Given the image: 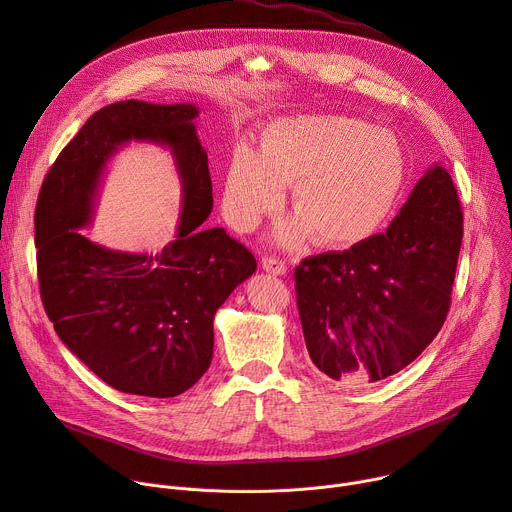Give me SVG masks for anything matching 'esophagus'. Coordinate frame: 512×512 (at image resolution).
I'll return each mask as SVG.
<instances>
[{
	"label": "esophagus",
	"instance_id": "esophagus-1",
	"mask_svg": "<svg viewBox=\"0 0 512 512\" xmlns=\"http://www.w3.org/2000/svg\"><path fill=\"white\" fill-rule=\"evenodd\" d=\"M261 267L267 273H273V275H285L287 273V265L281 259H275V257H263Z\"/></svg>",
	"mask_w": 512,
	"mask_h": 512
}]
</instances>
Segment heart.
<instances>
[{"label":"heart","mask_w":512,"mask_h":512,"mask_svg":"<svg viewBox=\"0 0 512 512\" xmlns=\"http://www.w3.org/2000/svg\"><path fill=\"white\" fill-rule=\"evenodd\" d=\"M407 180L397 135L346 115H298L263 127L257 154L239 148L225 176L227 223L253 231L291 184L296 212L279 237L346 249L375 235L393 212Z\"/></svg>","instance_id":"b5f03b06"}]
</instances>
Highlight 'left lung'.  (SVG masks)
<instances>
[{"mask_svg":"<svg viewBox=\"0 0 512 512\" xmlns=\"http://www.w3.org/2000/svg\"><path fill=\"white\" fill-rule=\"evenodd\" d=\"M462 223L452 176L435 164L385 233L296 267L304 338L322 375L364 389L427 348L450 312Z\"/></svg>","mask_w":512,"mask_h":512,"instance_id":"left-lung-1","label":"left lung"}]
</instances>
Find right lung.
Segmentation results:
<instances>
[{
  "label": "right lung",
  "instance_id": "obj_1",
  "mask_svg": "<svg viewBox=\"0 0 512 512\" xmlns=\"http://www.w3.org/2000/svg\"><path fill=\"white\" fill-rule=\"evenodd\" d=\"M190 103L119 101L99 109L48 170L36 204V263L58 338L109 387L176 397L210 367L216 310L257 269L225 229H202L212 210L208 156ZM135 138L168 144L183 178L177 241L158 256L109 252L78 229L90 220L106 160Z\"/></svg>",
  "mask_w": 512,
  "mask_h": 512
}]
</instances>
